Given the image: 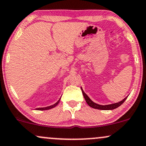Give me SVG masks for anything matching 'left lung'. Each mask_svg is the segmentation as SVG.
<instances>
[{
	"label": "left lung",
	"instance_id": "obj_1",
	"mask_svg": "<svg viewBox=\"0 0 146 146\" xmlns=\"http://www.w3.org/2000/svg\"><path fill=\"white\" fill-rule=\"evenodd\" d=\"M81 90H82V93H83V96L85 98L87 104H88L90 107L94 108V109H100V110H113V109H116V108L119 107V106L121 105V104L124 103V101L126 100V98H127V97L125 98L124 100H122L119 102H117V103L108 104V105H100V104H98L96 103H95V102H94L93 101H92V100H91L90 98L88 97V96H87V94L83 92V89L82 88H81Z\"/></svg>",
	"mask_w": 146,
	"mask_h": 146
}]
</instances>
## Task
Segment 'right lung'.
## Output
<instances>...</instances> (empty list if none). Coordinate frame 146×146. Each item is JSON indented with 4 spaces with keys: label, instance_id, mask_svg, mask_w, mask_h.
Masks as SVG:
<instances>
[{
    "label": "right lung",
    "instance_id": "1",
    "mask_svg": "<svg viewBox=\"0 0 146 146\" xmlns=\"http://www.w3.org/2000/svg\"><path fill=\"white\" fill-rule=\"evenodd\" d=\"M60 99H61V98H60ZM60 99L57 101V102H56L55 104H53V105L49 106V107H44V108H37V109H37V110H39V111H43V110H48V109H52V108L56 107V106L58 104H59V101H60Z\"/></svg>",
    "mask_w": 146,
    "mask_h": 146
}]
</instances>
